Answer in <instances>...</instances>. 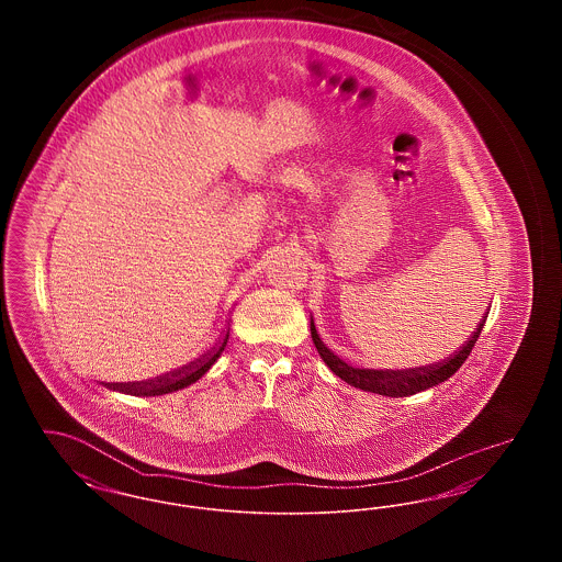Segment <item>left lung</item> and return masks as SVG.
<instances>
[{"mask_svg":"<svg viewBox=\"0 0 562 562\" xmlns=\"http://www.w3.org/2000/svg\"><path fill=\"white\" fill-rule=\"evenodd\" d=\"M488 314V312H486ZM486 322V316L482 318L479 328L474 330V335L470 337V341L463 344V348H459V351H454L451 358L442 360V362H436V364H429V367H419V369H404V371H376V369H353L346 364L339 356H335L330 349L326 348L322 344L321 335L314 326V318H312V339H314V346L318 349L322 360L326 362V367L341 376L346 383L358 387V390H364V392H373L379 396H390V398H402V396H413L417 392H424L428 387H434L442 381H447L451 374L457 373V369L468 360L470 351L474 348V344L479 341L481 337L482 326Z\"/></svg>","mask_w":562,"mask_h":562,"instance_id":"1","label":"left lung"}]
</instances>
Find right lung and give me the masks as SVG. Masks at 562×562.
<instances>
[{"label": "right lung", "mask_w": 562, "mask_h": 562, "mask_svg": "<svg viewBox=\"0 0 562 562\" xmlns=\"http://www.w3.org/2000/svg\"><path fill=\"white\" fill-rule=\"evenodd\" d=\"M227 339H229V330H225V337L223 341L211 349L209 353H204L200 360L191 362L183 369H177L172 373L160 374L156 379H147V381H133V383H103L108 385L109 390H115V392H124V394H131V396H161V394H170V392H177V390H183L191 383H195L202 374L206 373L216 358L223 353V349L227 346Z\"/></svg>", "instance_id": "right-lung-1"}]
</instances>
